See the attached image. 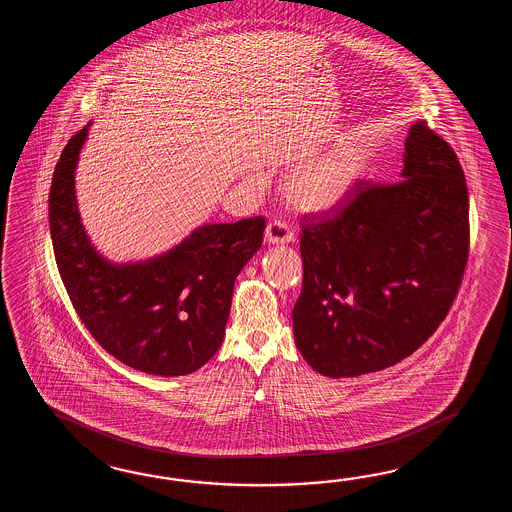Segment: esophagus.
Returning <instances> with one entry per match:
<instances>
[{
	"mask_svg": "<svg viewBox=\"0 0 512 512\" xmlns=\"http://www.w3.org/2000/svg\"><path fill=\"white\" fill-rule=\"evenodd\" d=\"M294 240V232L289 229V225L280 219L269 221L267 229H265V241L269 245H283V243H291Z\"/></svg>",
	"mask_w": 512,
	"mask_h": 512,
	"instance_id": "34e87169",
	"label": "esophagus"
}]
</instances>
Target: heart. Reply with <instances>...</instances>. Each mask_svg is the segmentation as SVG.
I'll return each instance as SVG.
<instances>
[{"mask_svg": "<svg viewBox=\"0 0 512 512\" xmlns=\"http://www.w3.org/2000/svg\"><path fill=\"white\" fill-rule=\"evenodd\" d=\"M366 153L348 144L302 164L283 179L285 201L302 214H324L342 205L359 185Z\"/></svg>", "mask_w": 512, "mask_h": 512, "instance_id": "1", "label": "heart"}]
</instances>
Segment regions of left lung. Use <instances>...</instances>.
Wrapping results in <instances>:
<instances>
[{"instance_id": "obj_1", "label": "left lung", "mask_w": 512, "mask_h": 512, "mask_svg": "<svg viewBox=\"0 0 512 512\" xmlns=\"http://www.w3.org/2000/svg\"><path fill=\"white\" fill-rule=\"evenodd\" d=\"M294 342L320 375L384 370L423 346L456 298L468 192L456 153L417 120L395 185L359 183L333 218L302 223Z\"/></svg>"}]
</instances>
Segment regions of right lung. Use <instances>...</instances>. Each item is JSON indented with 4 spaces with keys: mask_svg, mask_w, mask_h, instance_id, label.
I'll return each mask as SVG.
<instances>
[{
    "mask_svg": "<svg viewBox=\"0 0 512 512\" xmlns=\"http://www.w3.org/2000/svg\"><path fill=\"white\" fill-rule=\"evenodd\" d=\"M89 126L67 142L49 194L62 282L84 326L109 355L142 373L188 375L223 342L234 282L260 251L265 219L207 223L159 256L108 260L78 212L75 172Z\"/></svg>",
    "mask_w": 512,
    "mask_h": 512,
    "instance_id": "right-lung-1",
    "label": "right lung"
}]
</instances>
